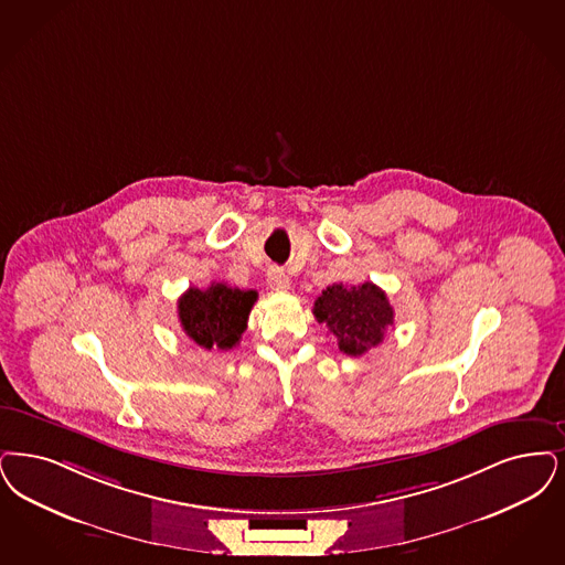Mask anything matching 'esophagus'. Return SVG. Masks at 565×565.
<instances>
[{
    "label": "esophagus",
    "instance_id": "obj_1",
    "mask_svg": "<svg viewBox=\"0 0 565 565\" xmlns=\"http://www.w3.org/2000/svg\"><path fill=\"white\" fill-rule=\"evenodd\" d=\"M267 284H269V288L275 290V292H286V290H290V279H288V275L281 271V269H277V267H271L269 273H267Z\"/></svg>",
    "mask_w": 565,
    "mask_h": 565
}]
</instances>
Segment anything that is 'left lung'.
I'll list each match as a JSON object with an SVG mask.
<instances>
[{
    "mask_svg": "<svg viewBox=\"0 0 565 565\" xmlns=\"http://www.w3.org/2000/svg\"><path fill=\"white\" fill-rule=\"evenodd\" d=\"M313 316L339 340V349L351 358H360L379 347L384 330L393 326V307L386 294L372 281L362 286L332 284L317 296Z\"/></svg>",
    "mask_w": 565,
    "mask_h": 565,
    "instance_id": "obj_1",
    "label": "left lung"
}]
</instances>
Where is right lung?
Segmentation results:
<instances>
[{"mask_svg": "<svg viewBox=\"0 0 565 565\" xmlns=\"http://www.w3.org/2000/svg\"><path fill=\"white\" fill-rule=\"evenodd\" d=\"M258 294L212 281L210 288H189L179 298L182 332L203 349L228 351L239 344Z\"/></svg>", "mask_w": 565, "mask_h": 565, "instance_id": "1", "label": "right lung"}]
</instances>
